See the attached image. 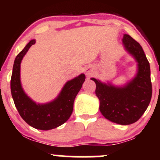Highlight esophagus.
I'll use <instances>...</instances> for the list:
<instances>
[{
	"mask_svg": "<svg viewBox=\"0 0 160 160\" xmlns=\"http://www.w3.org/2000/svg\"><path fill=\"white\" fill-rule=\"evenodd\" d=\"M85 72H86V76H87V77H90L91 75L92 74L93 71H92V69L91 68H86L85 70Z\"/></svg>",
	"mask_w": 160,
	"mask_h": 160,
	"instance_id": "1",
	"label": "esophagus"
}]
</instances>
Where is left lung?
<instances>
[{
    "instance_id": "1",
    "label": "left lung",
    "mask_w": 160,
    "mask_h": 160,
    "mask_svg": "<svg viewBox=\"0 0 160 160\" xmlns=\"http://www.w3.org/2000/svg\"><path fill=\"white\" fill-rule=\"evenodd\" d=\"M122 43L137 62L135 77L123 86H114L95 78L91 80L96 84L95 95L102 114L115 123L129 125L138 120L149 105L152 84L150 64L141 46L128 34H124Z\"/></svg>"
}]
</instances>
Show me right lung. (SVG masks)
Masks as SVG:
<instances>
[{"label":"right lung","mask_w":160,"mask_h":160,"mask_svg":"<svg viewBox=\"0 0 160 160\" xmlns=\"http://www.w3.org/2000/svg\"><path fill=\"white\" fill-rule=\"evenodd\" d=\"M35 43L34 39L30 40L16 57L10 80L11 94L18 112L29 126L37 129L49 130L65 123L71 117L74 99L85 81L86 76L81 74L66 82L59 94L52 102L37 103L25 92L20 80L22 60Z\"/></svg>","instance_id":"add662e5"}]
</instances>
